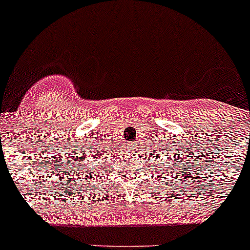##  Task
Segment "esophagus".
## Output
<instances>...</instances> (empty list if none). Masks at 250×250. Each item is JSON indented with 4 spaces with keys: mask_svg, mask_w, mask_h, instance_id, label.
<instances>
[{
    "mask_svg": "<svg viewBox=\"0 0 250 250\" xmlns=\"http://www.w3.org/2000/svg\"><path fill=\"white\" fill-rule=\"evenodd\" d=\"M125 146H127L128 150L133 151V150H134V149L137 148V143H136V142H130V143H128Z\"/></svg>",
    "mask_w": 250,
    "mask_h": 250,
    "instance_id": "34e87169",
    "label": "esophagus"
}]
</instances>
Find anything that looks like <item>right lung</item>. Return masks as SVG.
Listing matches in <instances>:
<instances>
[{
  "label": "right lung",
  "mask_w": 250,
  "mask_h": 250,
  "mask_svg": "<svg viewBox=\"0 0 250 250\" xmlns=\"http://www.w3.org/2000/svg\"><path fill=\"white\" fill-rule=\"evenodd\" d=\"M99 155H100V157H102V158H104V153H100V154H99Z\"/></svg>",
  "instance_id": "obj_1"
}]
</instances>
